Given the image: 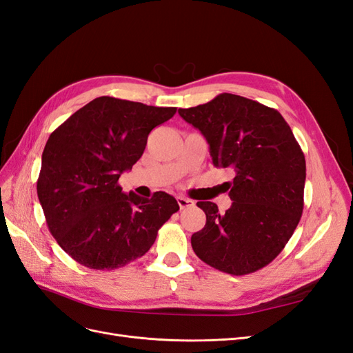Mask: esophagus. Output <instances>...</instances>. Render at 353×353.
<instances>
[{"mask_svg":"<svg viewBox=\"0 0 353 353\" xmlns=\"http://www.w3.org/2000/svg\"><path fill=\"white\" fill-rule=\"evenodd\" d=\"M176 201H178V205H179V208H181V209H185V208L194 206V201H193V200H190V199L183 197V196H178V197H176Z\"/></svg>","mask_w":353,"mask_h":353,"instance_id":"1","label":"esophagus"}]
</instances>
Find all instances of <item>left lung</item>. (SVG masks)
I'll list each match as a JSON object with an SVG mask.
<instances>
[{
  "label": "left lung",
  "mask_w": 353,
  "mask_h": 353,
  "mask_svg": "<svg viewBox=\"0 0 353 353\" xmlns=\"http://www.w3.org/2000/svg\"><path fill=\"white\" fill-rule=\"evenodd\" d=\"M178 113L205 135L213 166L236 174L225 183L232 200L225 213L197 201L206 225L191 236L194 253L231 275L263 268L281 253L303 212L306 162L290 126L279 110L228 92Z\"/></svg>",
  "instance_id": "8db88e82"
}]
</instances>
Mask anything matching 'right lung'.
Wrapping results in <instances>:
<instances>
[{
  "instance_id": "1",
  "label": "right lung",
  "mask_w": 353,
  "mask_h": 353,
  "mask_svg": "<svg viewBox=\"0 0 353 353\" xmlns=\"http://www.w3.org/2000/svg\"><path fill=\"white\" fill-rule=\"evenodd\" d=\"M176 108L95 99L52 131L42 152L38 199L52 237L90 270H116L141 258L179 210L165 191L125 194L119 176L144 153L148 134Z\"/></svg>"
}]
</instances>
